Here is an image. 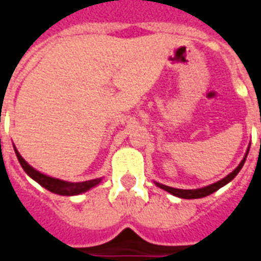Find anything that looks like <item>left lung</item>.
<instances>
[{
  "mask_svg": "<svg viewBox=\"0 0 261 261\" xmlns=\"http://www.w3.org/2000/svg\"><path fill=\"white\" fill-rule=\"evenodd\" d=\"M247 153H249V149H247L246 155H245V158L242 161L239 166L236 168L232 173L224 177L222 180L217 181V183H214V185H210L207 187H202V189H196V190H183V189H173V187H169V186H165V185H161V183H156V186L161 187V189H164L166 192H169L170 194H173L176 197H180V198H201V197H205V196H210V194H213L214 192H217L218 189H221L222 186H225L226 183H229L233 177H235L238 173H239V170L242 169V166L245 164V161H246V156Z\"/></svg>",
  "mask_w": 261,
  "mask_h": 261,
  "instance_id": "obj_1",
  "label": "left lung"
}]
</instances>
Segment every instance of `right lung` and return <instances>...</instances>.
I'll return each instance as SVG.
<instances>
[{"label":"right lung","instance_id":"right-lung-1","mask_svg":"<svg viewBox=\"0 0 261 261\" xmlns=\"http://www.w3.org/2000/svg\"><path fill=\"white\" fill-rule=\"evenodd\" d=\"M15 153L18 156V161L19 164L22 165V168L25 170L28 175L31 176L33 180H36L40 186H43L44 189H47L48 192L56 193V194H60V196H75V194H81V193L89 190L92 187H95L96 185L100 183V179H93V180L88 181H80V183H69V181L59 180V179H54V177H50V176H46L37 172L36 169H33L31 165L26 162L25 159L20 156V153L15 149Z\"/></svg>","mask_w":261,"mask_h":261}]
</instances>
